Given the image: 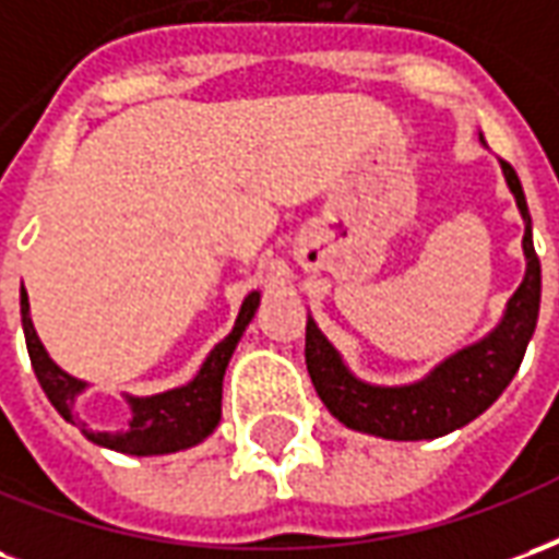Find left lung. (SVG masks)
Segmentation results:
<instances>
[{"label": "left lung", "mask_w": 559, "mask_h": 559, "mask_svg": "<svg viewBox=\"0 0 559 559\" xmlns=\"http://www.w3.org/2000/svg\"><path fill=\"white\" fill-rule=\"evenodd\" d=\"M485 143V140H481ZM506 185L515 197V206L524 218V260L527 272L521 287L506 302L500 323L467 344L416 383L404 386H377L353 374L332 341L317 329L314 317L305 326V365L317 395L326 411L353 431L383 437V440H433L464 428L467 421L491 407L512 383L536 332L542 299V266L533 248V218L518 173L500 160Z\"/></svg>", "instance_id": "1"}]
</instances>
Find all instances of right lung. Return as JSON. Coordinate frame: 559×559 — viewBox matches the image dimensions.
<instances>
[{"mask_svg":"<svg viewBox=\"0 0 559 559\" xmlns=\"http://www.w3.org/2000/svg\"><path fill=\"white\" fill-rule=\"evenodd\" d=\"M257 305H260V293H248L230 335L212 347L194 380H188L185 386L158 392V395H146V399L126 395L128 411H131L126 431H92V428H86V421H80L74 416V404H78V399L86 392L90 383L71 377L50 359V353L44 350L41 338L32 326L29 296H26V290H20V317H23L26 350H29L32 368H35V377L41 383L44 395L50 399V404L59 411L62 419L71 421V425H80L86 440L104 445V449L122 452V455H170V452H179V449H191V445L203 443L209 433L218 428L224 371H227L233 350H236V344H239L245 329L251 323V317H254Z\"/></svg>","mask_w":559,"mask_h":559,"instance_id":"1","label":"right lung"}]
</instances>
